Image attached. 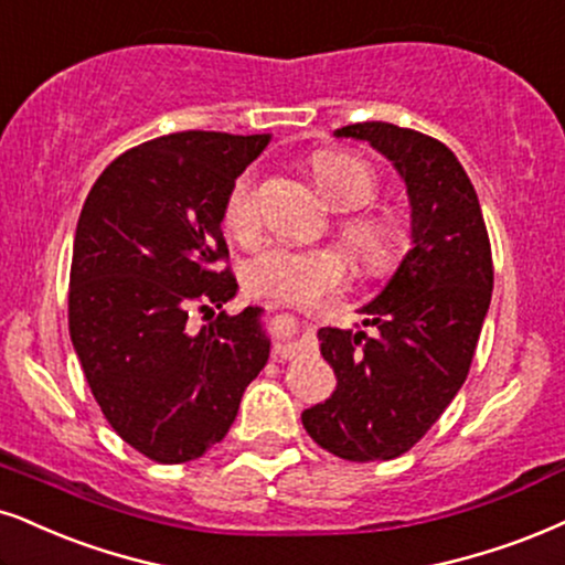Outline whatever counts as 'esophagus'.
I'll use <instances>...</instances> for the list:
<instances>
[{
  "instance_id": "esophagus-1",
  "label": "esophagus",
  "mask_w": 565,
  "mask_h": 565,
  "mask_svg": "<svg viewBox=\"0 0 565 565\" xmlns=\"http://www.w3.org/2000/svg\"><path fill=\"white\" fill-rule=\"evenodd\" d=\"M285 317H288V315H285ZM303 327H306V330H309V324H306V322H303ZM301 348H303V335H296L294 338V335H288V332H285V335L277 338V343H275V359L277 361L296 359L298 353H301Z\"/></svg>"
}]
</instances>
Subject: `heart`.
I'll use <instances>...</instances> for the list:
<instances>
[{"instance_id": "1", "label": "heart", "mask_w": 565, "mask_h": 565, "mask_svg": "<svg viewBox=\"0 0 565 565\" xmlns=\"http://www.w3.org/2000/svg\"><path fill=\"white\" fill-rule=\"evenodd\" d=\"M311 172L327 204L345 212L338 222L340 241L353 259L372 275L393 267L398 256V227L385 214L369 212L377 199V178L361 159L343 151H317ZM259 180L256 172H241L225 199V227L246 241L259 230ZM348 280V259L340 248H301L290 243H264L243 267L246 290L262 298L288 303H311Z\"/></svg>"}]
</instances>
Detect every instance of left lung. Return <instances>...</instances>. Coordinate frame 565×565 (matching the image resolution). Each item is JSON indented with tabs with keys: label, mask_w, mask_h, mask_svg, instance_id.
<instances>
[{
	"label": "left lung",
	"mask_w": 565,
	"mask_h": 565,
	"mask_svg": "<svg viewBox=\"0 0 565 565\" xmlns=\"http://www.w3.org/2000/svg\"><path fill=\"white\" fill-rule=\"evenodd\" d=\"M335 136L369 141L406 180L414 248L366 303L364 327H322L335 393L301 422L345 461H390L414 448L461 390L492 298V248L479 199L448 146L393 122Z\"/></svg>",
	"instance_id": "obj_1"
}]
</instances>
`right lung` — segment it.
<instances>
[{
    "label": "right lung",
    "mask_w": 565,
    "mask_h": 565,
    "mask_svg": "<svg viewBox=\"0 0 565 565\" xmlns=\"http://www.w3.org/2000/svg\"><path fill=\"white\" fill-rule=\"evenodd\" d=\"M267 143L214 130L154 138L117 157L83 204L70 338L104 419L157 463L217 445L269 359L259 306L222 311L238 290L225 199ZM193 310L210 319L199 333L186 324Z\"/></svg>",
    "instance_id": "add662e5"
}]
</instances>
